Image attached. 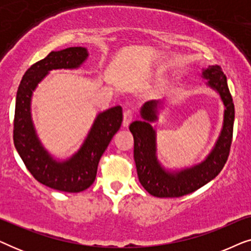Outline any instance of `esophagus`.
<instances>
[{
    "label": "esophagus",
    "instance_id": "34e87169",
    "mask_svg": "<svg viewBox=\"0 0 251 251\" xmlns=\"http://www.w3.org/2000/svg\"><path fill=\"white\" fill-rule=\"evenodd\" d=\"M133 119V111L131 108H128L126 109L125 112H123V126H128L129 123L132 121Z\"/></svg>",
    "mask_w": 251,
    "mask_h": 251
}]
</instances>
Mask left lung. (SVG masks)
Listing matches in <instances>:
<instances>
[{
  "instance_id": "1",
  "label": "left lung",
  "mask_w": 251,
  "mask_h": 251,
  "mask_svg": "<svg viewBox=\"0 0 251 251\" xmlns=\"http://www.w3.org/2000/svg\"><path fill=\"white\" fill-rule=\"evenodd\" d=\"M202 77L207 78L209 87L218 92L225 109L221 135L210 154L201 163L170 173L157 161L155 130L150 122L156 120L159 100L146 101L140 109L143 121H135L129 126L135 140L133 157L139 181L151 195L156 198H179L199 190L214 179L227 161L234 125V104L227 80L217 65L202 70Z\"/></svg>"
}]
</instances>
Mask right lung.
<instances>
[{
	"instance_id": "1",
	"label": "right lung",
	"mask_w": 251,
	"mask_h": 251,
	"mask_svg": "<svg viewBox=\"0 0 251 251\" xmlns=\"http://www.w3.org/2000/svg\"><path fill=\"white\" fill-rule=\"evenodd\" d=\"M88 58V50L72 47L51 51L32 65L20 81L16 97L13 143L32 176L53 190L77 193L87 190L96 179L99 160L122 123V107L115 106L99 113L81 149L71 159L57 161L37 138L30 115V100L37 84L52 70L77 68Z\"/></svg>"
}]
</instances>
